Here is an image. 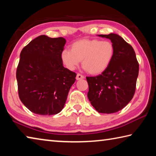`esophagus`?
<instances>
[{"label":"esophagus","instance_id":"1","mask_svg":"<svg viewBox=\"0 0 156 156\" xmlns=\"http://www.w3.org/2000/svg\"><path fill=\"white\" fill-rule=\"evenodd\" d=\"M84 78V76L81 75L80 73H77V76H76V80H81V79H83Z\"/></svg>","mask_w":156,"mask_h":156}]
</instances>
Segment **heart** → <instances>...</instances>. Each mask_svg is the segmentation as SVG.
<instances>
[{
	"instance_id": "b5f03b06",
	"label": "heart",
	"mask_w": 156,
	"mask_h": 156,
	"mask_svg": "<svg viewBox=\"0 0 156 156\" xmlns=\"http://www.w3.org/2000/svg\"><path fill=\"white\" fill-rule=\"evenodd\" d=\"M115 47L112 42L98 39H80L64 49L60 58L65 67L74 70L82 60L84 69L91 75L101 74L107 69L114 57Z\"/></svg>"
}]
</instances>
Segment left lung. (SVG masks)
Here are the masks:
<instances>
[{"label":"left lung","mask_w":156,"mask_h":156,"mask_svg":"<svg viewBox=\"0 0 156 156\" xmlns=\"http://www.w3.org/2000/svg\"><path fill=\"white\" fill-rule=\"evenodd\" d=\"M109 38L115 47L114 57L107 69L94 77H86L88 98L98 112L113 113L122 109L135 94L139 64L134 49L115 34L98 35Z\"/></svg>","instance_id":"1"}]
</instances>
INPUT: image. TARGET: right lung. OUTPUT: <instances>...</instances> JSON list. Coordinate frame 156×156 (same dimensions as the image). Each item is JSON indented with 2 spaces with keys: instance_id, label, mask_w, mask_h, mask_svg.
Returning <instances> with one entry per match:
<instances>
[{
  "instance_id": "add662e5",
  "label": "right lung",
  "mask_w": 156,
  "mask_h": 156,
  "mask_svg": "<svg viewBox=\"0 0 156 156\" xmlns=\"http://www.w3.org/2000/svg\"><path fill=\"white\" fill-rule=\"evenodd\" d=\"M62 37L39 36L22 49L16 69L21 102L32 113L41 115L58 113L75 83L76 73L63 67L60 53Z\"/></svg>"
}]
</instances>
